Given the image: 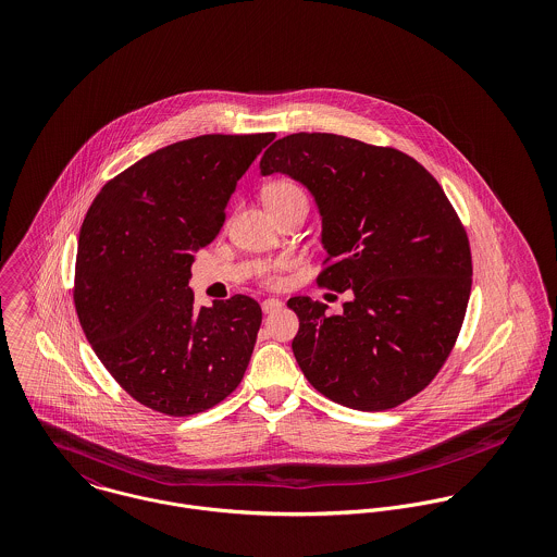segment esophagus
<instances>
[{
  "mask_svg": "<svg viewBox=\"0 0 557 557\" xmlns=\"http://www.w3.org/2000/svg\"><path fill=\"white\" fill-rule=\"evenodd\" d=\"M281 307H283V302H281L278 298H268V300H263V305H261V309H263L265 315L281 311Z\"/></svg>",
  "mask_w": 557,
  "mask_h": 557,
  "instance_id": "esophagus-1",
  "label": "esophagus"
}]
</instances>
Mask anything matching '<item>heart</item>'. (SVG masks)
Wrapping results in <instances>:
<instances>
[{
  "instance_id": "obj_1",
  "label": "heart",
  "mask_w": 557,
  "mask_h": 557,
  "mask_svg": "<svg viewBox=\"0 0 557 557\" xmlns=\"http://www.w3.org/2000/svg\"><path fill=\"white\" fill-rule=\"evenodd\" d=\"M263 199H265V206L268 208H274V206H285V203H294V201H305L309 203V197L305 193V188L298 184V182H292V180H278L274 184H270L265 190H263ZM292 265L289 259H272V261H265L261 268H259V278L261 283L274 287L281 283V274Z\"/></svg>"
}]
</instances>
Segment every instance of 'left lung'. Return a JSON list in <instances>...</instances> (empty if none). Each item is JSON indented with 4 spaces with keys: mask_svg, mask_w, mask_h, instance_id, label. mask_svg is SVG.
<instances>
[{
    "mask_svg": "<svg viewBox=\"0 0 557 557\" xmlns=\"http://www.w3.org/2000/svg\"><path fill=\"white\" fill-rule=\"evenodd\" d=\"M259 166L313 193L327 250L318 285L349 294L341 315L287 302L309 384L360 411L416 397L448 360L472 292L470 239L437 180L395 148L330 133L287 135Z\"/></svg>",
    "mask_w": 557,
    "mask_h": 557,
    "instance_id": "1",
    "label": "left lung"
}]
</instances>
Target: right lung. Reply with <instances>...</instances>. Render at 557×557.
Segmentation results:
<instances>
[{"instance_id": "right-lung-1", "label": "right lung", "mask_w": 557, "mask_h": 557, "mask_svg": "<svg viewBox=\"0 0 557 557\" xmlns=\"http://www.w3.org/2000/svg\"><path fill=\"white\" fill-rule=\"evenodd\" d=\"M201 135L111 177L81 225L75 309L111 377L164 416L230 397L248 367L261 307L236 294L195 309L193 252L219 236L239 177L274 139Z\"/></svg>"}]
</instances>
